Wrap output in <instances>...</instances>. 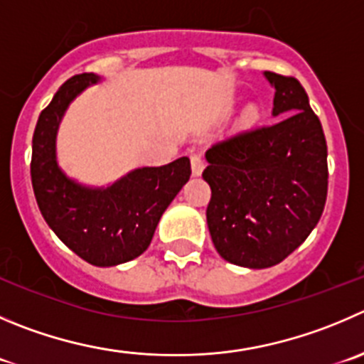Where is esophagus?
Listing matches in <instances>:
<instances>
[{
	"label": "esophagus",
	"instance_id": "1",
	"mask_svg": "<svg viewBox=\"0 0 364 364\" xmlns=\"http://www.w3.org/2000/svg\"><path fill=\"white\" fill-rule=\"evenodd\" d=\"M189 159H191V169H193V175H195V176H200V175H202L203 168H205V161H203L202 154H198V151H193V154L189 155Z\"/></svg>",
	"mask_w": 364,
	"mask_h": 364
}]
</instances>
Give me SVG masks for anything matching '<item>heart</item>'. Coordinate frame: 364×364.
<instances>
[{"instance_id":"b5f03b06","label":"heart","mask_w":364,"mask_h":364,"mask_svg":"<svg viewBox=\"0 0 364 364\" xmlns=\"http://www.w3.org/2000/svg\"><path fill=\"white\" fill-rule=\"evenodd\" d=\"M250 116H254V114H252V112H250Z\"/></svg>"}]
</instances>
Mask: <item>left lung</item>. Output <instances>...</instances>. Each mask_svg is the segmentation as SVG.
<instances>
[{
  "label": "left lung",
  "mask_w": 364,
  "mask_h": 364,
  "mask_svg": "<svg viewBox=\"0 0 364 364\" xmlns=\"http://www.w3.org/2000/svg\"><path fill=\"white\" fill-rule=\"evenodd\" d=\"M264 76L275 87L273 116L280 119L213 144L202 173L210 186L214 248L245 268L284 261L316 227L327 200V143L306 89L293 76Z\"/></svg>",
  "instance_id": "1"
}]
</instances>
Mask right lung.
<instances>
[{"instance_id": "obj_1", "label": "right lung", "mask_w": 364, "mask_h": 364, "mask_svg": "<svg viewBox=\"0 0 364 364\" xmlns=\"http://www.w3.org/2000/svg\"><path fill=\"white\" fill-rule=\"evenodd\" d=\"M98 80L82 73L55 92L37 119L30 175L41 214L62 243L89 264L116 266L150 247L162 213L189 180L191 164L180 157L161 168L136 169L107 189L68 178L55 159L58 123L69 103Z\"/></svg>"}]
</instances>
